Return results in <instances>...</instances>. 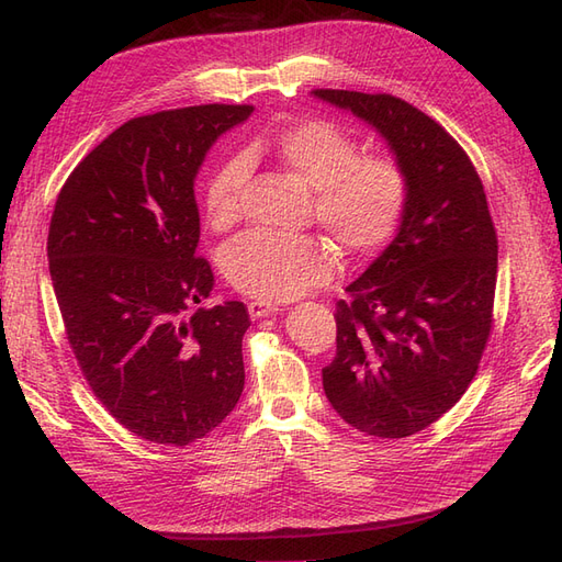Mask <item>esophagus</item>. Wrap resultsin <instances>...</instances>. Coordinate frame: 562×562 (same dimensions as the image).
Wrapping results in <instances>:
<instances>
[{
    "mask_svg": "<svg viewBox=\"0 0 562 562\" xmlns=\"http://www.w3.org/2000/svg\"><path fill=\"white\" fill-rule=\"evenodd\" d=\"M249 315L254 321H258V318H266V315H270V313H278L280 308L276 306V304H268V301H249Z\"/></svg>",
    "mask_w": 562,
    "mask_h": 562,
    "instance_id": "esophagus-1",
    "label": "esophagus"
}]
</instances>
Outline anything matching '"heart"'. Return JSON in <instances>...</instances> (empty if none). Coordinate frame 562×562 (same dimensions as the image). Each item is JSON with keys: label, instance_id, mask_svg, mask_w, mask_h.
Here are the masks:
<instances>
[{"label": "heart", "instance_id": "1", "mask_svg": "<svg viewBox=\"0 0 562 562\" xmlns=\"http://www.w3.org/2000/svg\"><path fill=\"white\" fill-rule=\"evenodd\" d=\"M270 154L313 190V213L349 258L382 251L404 225L411 206V178L394 156H361V142L333 121L311 119L249 149ZM249 176L247 154H229L213 168L204 190V215L213 229L239 221ZM221 266L237 292L256 301H290L335 272V256L311 235L251 229L223 249Z\"/></svg>", "mask_w": 562, "mask_h": 562}]
</instances>
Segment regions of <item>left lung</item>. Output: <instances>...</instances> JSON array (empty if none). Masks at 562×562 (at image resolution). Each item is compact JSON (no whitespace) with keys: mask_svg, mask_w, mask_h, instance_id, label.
Wrapping results in <instances>:
<instances>
[{"mask_svg":"<svg viewBox=\"0 0 562 562\" xmlns=\"http://www.w3.org/2000/svg\"><path fill=\"white\" fill-rule=\"evenodd\" d=\"M313 94L375 125L413 187L398 235L337 301L323 390L366 435L411 437L477 375L494 327L496 227L470 156L435 119L386 92Z\"/></svg>","mask_w":562,"mask_h":562,"instance_id":"8db88e82","label":"left lung"}]
</instances>
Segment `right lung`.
Returning a JSON list of instances; mask_svg holds the SVG:
<instances>
[{
    "instance_id": "obj_1",
    "label": "right lung",
    "mask_w": 562,
    "mask_h": 562,
    "mask_svg": "<svg viewBox=\"0 0 562 562\" xmlns=\"http://www.w3.org/2000/svg\"><path fill=\"white\" fill-rule=\"evenodd\" d=\"M251 104H201L123 123L56 196L47 256L85 382L133 435L187 446L218 427L244 390L241 301L196 308L213 270L196 256L194 176Z\"/></svg>"
}]
</instances>
